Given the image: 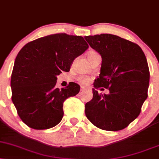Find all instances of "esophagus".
Here are the masks:
<instances>
[{
    "label": "esophagus",
    "instance_id": "34e87169",
    "mask_svg": "<svg viewBox=\"0 0 159 159\" xmlns=\"http://www.w3.org/2000/svg\"><path fill=\"white\" fill-rule=\"evenodd\" d=\"M86 88L84 87V86H81V92H83V91H84V90H86Z\"/></svg>",
    "mask_w": 159,
    "mask_h": 159
}]
</instances>
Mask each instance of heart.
Here are the masks:
<instances>
[{
	"label": "heart",
	"mask_w": 159,
	"mask_h": 159,
	"mask_svg": "<svg viewBox=\"0 0 159 159\" xmlns=\"http://www.w3.org/2000/svg\"><path fill=\"white\" fill-rule=\"evenodd\" d=\"M93 53H97L95 51H90L88 55H90V54H93ZM80 81L83 84H87L88 82L89 81V79L88 78H80Z\"/></svg>",
	"instance_id": "b5f03b06"
}]
</instances>
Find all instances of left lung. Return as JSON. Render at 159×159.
I'll list each match as a JSON object with an SVG mask.
<instances>
[{"label": "left lung", "instance_id": "1", "mask_svg": "<svg viewBox=\"0 0 159 159\" xmlns=\"http://www.w3.org/2000/svg\"><path fill=\"white\" fill-rule=\"evenodd\" d=\"M84 39L102 58L94 87L110 90L108 95H100L92 89L93 98L85 105L86 117L102 130L124 129L139 115L148 98L150 71L145 55L136 43L116 35L101 34Z\"/></svg>", "mask_w": 159, "mask_h": 159}]
</instances>
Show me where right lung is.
Segmentation results:
<instances>
[{
  "mask_svg": "<svg viewBox=\"0 0 159 159\" xmlns=\"http://www.w3.org/2000/svg\"><path fill=\"white\" fill-rule=\"evenodd\" d=\"M89 48L82 37L56 34L27 43L18 53L11 77V100L24 123L36 130L53 128L64 115L63 103L80 86H56L57 75L69 72L75 58Z\"/></svg>",
  "mask_w": 159,
  "mask_h": 159,
  "instance_id": "right-lung-1",
  "label": "right lung"
}]
</instances>
